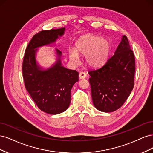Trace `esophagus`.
I'll return each instance as SVG.
<instances>
[{"mask_svg": "<svg viewBox=\"0 0 153 153\" xmlns=\"http://www.w3.org/2000/svg\"><path fill=\"white\" fill-rule=\"evenodd\" d=\"M87 75L86 73L83 72V71H81L80 73H79V78H80V79H84V78H85L86 77Z\"/></svg>", "mask_w": 153, "mask_h": 153, "instance_id": "esophagus-1", "label": "esophagus"}]
</instances>
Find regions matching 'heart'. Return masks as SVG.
I'll return each instance as SVG.
<instances>
[{
	"mask_svg": "<svg viewBox=\"0 0 153 153\" xmlns=\"http://www.w3.org/2000/svg\"><path fill=\"white\" fill-rule=\"evenodd\" d=\"M111 50V44L108 39L88 34L82 36L77 41L75 48L69 52L71 61L79 62L78 55H85V61L92 67H100L107 61Z\"/></svg>",
	"mask_w": 153,
	"mask_h": 153,
	"instance_id": "obj_1",
	"label": "heart"
}]
</instances>
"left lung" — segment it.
I'll return each instance as SVG.
<instances>
[{"label": "left lung", "instance_id": "1", "mask_svg": "<svg viewBox=\"0 0 153 153\" xmlns=\"http://www.w3.org/2000/svg\"><path fill=\"white\" fill-rule=\"evenodd\" d=\"M135 71V55L124 35L104 65L88 72L95 107L103 112L121 108L133 89Z\"/></svg>", "mask_w": 153, "mask_h": 153}]
</instances>
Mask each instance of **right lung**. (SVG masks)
<instances>
[{
    "label": "right lung",
    "mask_w": 153,
    "mask_h": 153,
    "mask_svg": "<svg viewBox=\"0 0 153 153\" xmlns=\"http://www.w3.org/2000/svg\"><path fill=\"white\" fill-rule=\"evenodd\" d=\"M65 28L42 30L35 34L25 50L22 73L27 91L38 107L49 114L64 112L71 102V90L78 81V73L62 66L61 52L56 50L57 62L47 70L36 64L35 54L41 46L54 43L62 36Z\"/></svg>",
    "instance_id": "add662e5"
}]
</instances>
